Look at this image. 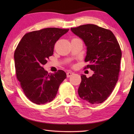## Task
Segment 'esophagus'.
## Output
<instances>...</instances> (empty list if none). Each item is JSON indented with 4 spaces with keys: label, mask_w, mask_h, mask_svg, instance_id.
I'll use <instances>...</instances> for the list:
<instances>
[{
    "label": "esophagus",
    "mask_w": 134,
    "mask_h": 134,
    "mask_svg": "<svg viewBox=\"0 0 134 134\" xmlns=\"http://www.w3.org/2000/svg\"><path fill=\"white\" fill-rule=\"evenodd\" d=\"M72 74H74V73L71 71H68L67 72V77H70V76H71Z\"/></svg>",
    "instance_id": "34e87169"
}]
</instances>
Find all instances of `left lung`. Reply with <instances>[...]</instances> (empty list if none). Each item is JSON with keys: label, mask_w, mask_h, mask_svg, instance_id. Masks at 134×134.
<instances>
[{"label": "left lung", "mask_w": 134, "mask_h": 134, "mask_svg": "<svg viewBox=\"0 0 134 134\" xmlns=\"http://www.w3.org/2000/svg\"><path fill=\"white\" fill-rule=\"evenodd\" d=\"M71 31L83 41L87 49L85 62L89 64L87 68L94 71L89 78L81 76L79 96L92 104L102 103L118 80L122 57L119 43L112 31L96 25H83Z\"/></svg>", "instance_id": "obj_1"}]
</instances>
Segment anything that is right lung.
Segmentation results:
<instances>
[{
    "label": "right lung",
    "instance_id": "add662e5",
    "mask_svg": "<svg viewBox=\"0 0 134 134\" xmlns=\"http://www.w3.org/2000/svg\"><path fill=\"white\" fill-rule=\"evenodd\" d=\"M69 30L47 28L31 32L18 45L14 53L16 77L32 102L43 105L53 100L60 84L67 77L63 70L50 74L42 66L53 55L55 42Z\"/></svg>",
    "mask_w": 134,
    "mask_h": 134
}]
</instances>
